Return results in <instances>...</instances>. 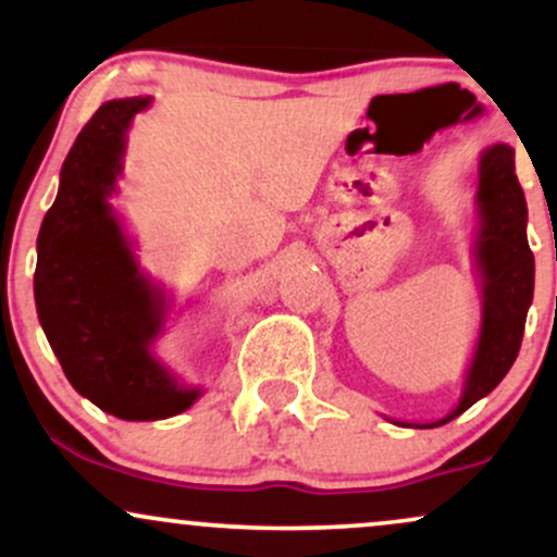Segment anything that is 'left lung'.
<instances>
[{
	"instance_id": "left-lung-1",
	"label": "left lung",
	"mask_w": 557,
	"mask_h": 557,
	"mask_svg": "<svg viewBox=\"0 0 557 557\" xmlns=\"http://www.w3.org/2000/svg\"><path fill=\"white\" fill-rule=\"evenodd\" d=\"M479 233L476 270L482 274V330L474 350L463 395L456 411L432 424L443 426L461 417L479 398L490 395L513 367L523 341L527 311L534 298V253L527 240V198L516 177L513 149L495 144L479 159ZM400 424V421H398Z\"/></svg>"
}]
</instances>
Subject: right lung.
<instances>
[{
	"instance_id": "add662e5",
	"label": "right lung",
	"mask_w": 557,
	"mask_h": 557,
	"mask_svg": "<svg viewBox=\"0 0 557 557\" xmlns=\"http://www.w3.org/2000/svg\"><path fill=\"white\" fill-rule=\"evenodd\" d=\"M149 104L133 96L96 110L62 164L36 240V311L62 372L83 398L125 421L175 417L201 395L151 354L168 304L138 270L110 207L125 133Z\"/></svg>"
}]
</instances>
